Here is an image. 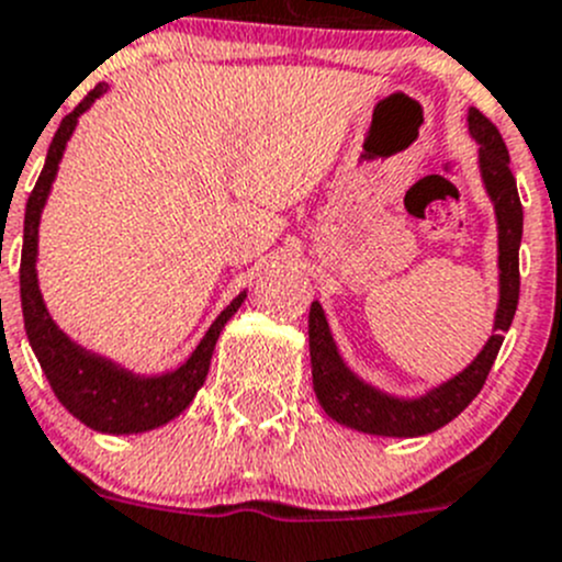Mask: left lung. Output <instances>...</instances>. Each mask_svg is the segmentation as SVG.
Wrapping results in <instances>:
<instances>
[{"instance_id":"left-lung-1","label":"left lung","mask_w":562,"mask_h":562,"mask_svg":"<svg viewBox=\"0 0 562 562\" xmlns=\"http://www.w3.org/2000/svg\"><path fill=\"white\" fill-rule=\"evenodd\" d=\"M470 136L477 145V170H481L483 189L494 209L497 222V310H494L492 335L483 342L467 368L453 373L450 379L439 381L437 386H428L419 395H395L381 386L370 384L362 375L353 373L342 359L335 337H331L329 321L324 307L315 299L310 304V364H313V390L321 408L329 414L335 423L351 428V431L368 434V437H390V439H412L426 437L448 426L450 419L459 417L472 397L481 392L499 346L505 340V331L510 329V321L519 304V244H521V214L519 192L510 176V156L505 148L499 131L470 106L467 112Z\"/></svg>"}]
</instances>
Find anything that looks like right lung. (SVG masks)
I'll return each mask as SVG.
<instances>
[{"instance_id": "right-lung-1", "label": "right lung", "mask_w": 562, "mask_h": 562, "mask_svg": "<svg viewBox=\"0 0 562 562\" xmlns=\"http://www.w3.org/2000/svg\"><path fill=\"white\" fill-rule=\"evenodd\" d=\"M106 90L109 85H98L74 112L65 114L52 145H48L41 178H37L30 200H26L24 249H21V310H24V329L26 337H30V346L57 401L79 423L92 428V431L128 437V434H145L167 426V423L181 417L192 406L194 395H198L205 375H209L216 340H220L227 321L244 304L247 291L238 293L216 315L214 324L203 335V340L198 342V348L178 368L165 370V373H136V370L120 364L117 359L103 357V353L76 342L52 318L46 299L41 293V282H37V231H41V216L48 203L54 181H57L65 148H68L70 136H74L76 125H79V117Z\"/></svg>"}]
</instances>
